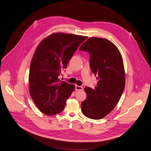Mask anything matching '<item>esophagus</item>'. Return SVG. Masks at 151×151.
Instances as JSON below:
<instances>
[{
  "mask_svg": "<svg viewBox=\"0 0 151 151\" xmlns=\"http://www.w3.org/2000/svg\"><path fill=\"white\" fill-rule=\"evenodd\" d=\"M83 88L82 86H79L78 85L75 86V90L76 91H81V90H83Z\"/></svg>",
  "mask_w": 151,
  "mask_h": 151,
  "instance_id": "1",
  "label": "esophagus"
}]
</instances>
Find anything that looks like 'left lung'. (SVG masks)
I'll return each instance as SVG.
<instances>
[{"label": "left lung", "instance_id": "left-lung-1", "mask_svg": "<svg viewBox=\"0 0 151 151\" xmlns=\"http://www.w3.org/2000/svg\"><path fill=\"white\" fill-rule=\"evenodd\" d=\"M79 50L90 53V66L98 81L93 89L84 88L87 98L81 102V111L87 118L100 119L115 108L124 91L125 72L122 57L112 42L103 38H88Z\"/></svg>", "mask_w": 151, "mask_h": 151}]
</instances>
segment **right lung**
<instances>
[{
  "mask_svg": "<svg viewBox=\"0 0 151 151\" xmlns=\"http://www.w3.org/2000/svg\"><path fill=\"white\" fill-rule=\"evenodd\" d=\"M88 37L55 33L43 39L31 61L29 93L39 110L48 115L61 113L75 86L58 79L80 44Z\"/></svg>",
  "mask_w": 151,
  "mask_h": 151,
  "instance_id": "add662e5",
  "label": "right lung"
}]
</instances>
